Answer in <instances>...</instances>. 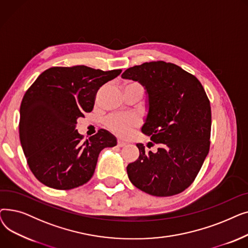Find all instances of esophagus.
<instances>
[{
    "mask_svg": "<svg viewBox=\"0 0 248 248\" xmlns=\"http://www.w3.org/2000/svg\"><path fill=\"white\" fill-rule=\"evenodd\" d=\"M126 145V142L124 140H117V146L119 147H124Z\"/></svg>",
    "mask_w": 248,
    "mask_h": 248,
    "instance_id": "esophagus-1",
    "label": "esophagus"
}]
</instances>
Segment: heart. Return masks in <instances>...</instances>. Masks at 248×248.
<instances>
[{
    "instance_id": "obj_1",
    "label": "heart",
    "mask_w": 248,
    "mask_h": 248,
    "mask_svg": "<svg viewBox=\"0 0 248 248\" xmlns=\"http://www.w3.org/2000/svg\"><path fill=\"white\" fill-rule=\"evenodd\" d=\"M106 124L115 135L126 137L131 134L134 128L139 126L140 120L133 114L110 115L107 119Z\"/></svg>"
}]
</instances>
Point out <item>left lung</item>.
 I'll list each match as a JSON object with an SVG mask.
<instances>
[{
	"label": "left lung",
	"mask_w": 248,
	"mask_h": 248,
	"mask_svg": "<svg viewBox=\"0 0 248 248\" xmlns=\"http://www.w3.org/2000/svg\"><path fill=\"white\" fill-rule=\"evenodd\" d=\"M122 77L147 90L149 112L141 132L160 144L128 164L129 181L153 196L168 197L187 189L198 175L210 148L211 107L196 77L173 63L146 62Z\"/></svg>",
	"instance_id": "1"
}]
</instances>
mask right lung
I'll return each instance as SVG.
<instances>
[{
  "mask_svg": "<svg viewBox=\"0 0 248 248\" xmlns=\"http://www.w3.org/2000/svg\"><path fill=\"white\" fill-rule=\"evenodd\" d=\"M121 72L84 65L51 67L26 91L20 107V141L30 170L42 184L69 190L87 183L101 150L116 145L106 129L83 140L76 124L93 110L98 89Z\"/></svg>",
  "mask_w": 248,
  "mask_h": 248,
  "instance_id": "right-lung-1",
  "label": "right lung"
}]
</instances>
